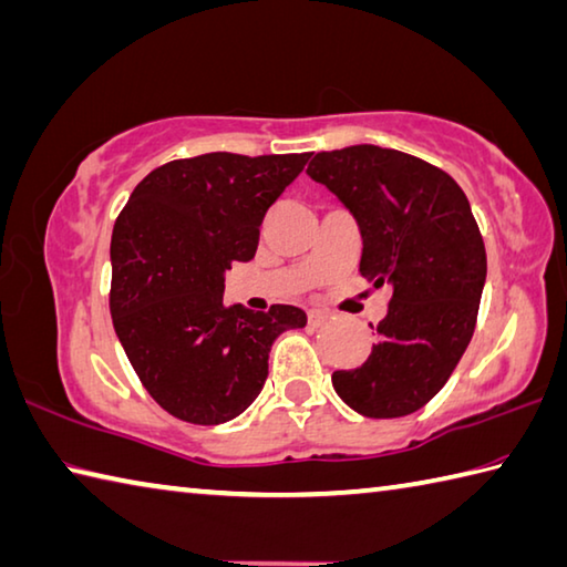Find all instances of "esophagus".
I'll return each instance as SVG.
<instances>
[{
    "label": "esophagus",
    "mask_w": 567,
    "mask_h": 567,
    "mask_svg": "<svg viewBox=\"0 0 567 567\" xmlns=\"http://www.w3.org/2000/svg\"><path fill=\"white\" fill-rule=\"evenodd\" d=\"M329 319V315L324 310H310L307 312V322H310V327H322Z\"/></svg>",
    "instance_id": "obj_1"
}]
</instances>
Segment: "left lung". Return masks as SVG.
<instances>
[{"mask_svg": "<svg viewBox=\"0 0 567 567\" xmlns=\"http://www.w3.org/2000/svg\"><path fill=\"white\" fill-rule=\"evenodd\" d=\"M307 176L354 215L359 272L391 285L372 354L334 372L332 386L362 416L414 414L449 382L476 329L486 248L466 193L431 163L369 143L317 153Z\"/></svg>", "mask_w": 567, "mask_h": 567, "instance_id": "left-lung-1", "label": "left lung"}]
</instances>
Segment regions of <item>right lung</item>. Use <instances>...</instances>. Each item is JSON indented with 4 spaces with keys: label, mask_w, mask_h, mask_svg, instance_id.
Segmentation results:
<instances>
[{
    "label": "right lung",
    "mask_w": 567,
    "mask_h": 567,
    "mask_svg": "<svg viewBox=\"0 0 567 567\" xmlns=\"http://www.w3.org/2000/svg\"><path fill=\"white\" fill-rule=\"evenodd\" d=\"M310 153L171 161L133 188L111 235V317L148 394L181 421L213 426L248 409L270 347L307 324L300 307L223 305L225 272L255 257L270 205Z\"/></svg>",
    "instance_id": "obj_1"
}]
</instances>
